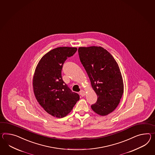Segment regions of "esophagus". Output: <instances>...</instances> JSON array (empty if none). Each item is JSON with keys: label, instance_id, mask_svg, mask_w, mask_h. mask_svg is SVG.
Segmentation results:
<instances>
[{"label": "esophagus", "instance_id": "1", "mask_svg": "<svg viewBox=\"0 0 155 155\" xmlns=\"http://www.w3.org/2000/svg\"><path fill=\"white\" fill-rule=\"evenodd\" d=\"M79 94H80L83 97L84 96H85V94H86V92H85V91H84L83 90H81V91H80Z\"/></svg>", "mask_w": 155, "mask_h": 155}]
</instances>
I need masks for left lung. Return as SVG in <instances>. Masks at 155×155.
<instances>
[{
  "instance_id": "1",
  "label": "left lung",
  "mask_w": 155,
  "mask_h": 155,
  "mask_svg": "<svg viewBox=\"0 0 155 155\" xmlns=\"http://www.w3.org/2000/svg\"><path fill=\"white\" fill-rule=\"evenodd\" d=\"M78 51L97 96V101L91 108L100 115H107L117 108L124 92L119 65L110 53L101 46L80 47Z\"/></svg>"
}]
</instances>
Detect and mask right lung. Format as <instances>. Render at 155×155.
I'll list each match as a JSON object with an SVG mask.
<instances>
[{
	"label": "right lung",
	"mask_w": 155,
	"mask_h": 155,
	"mask_svg": "<svg viewBox=\"0 0 155 155\" xmlns=\"http://www.w3.org/2000/svg\"><path fill=\"white\" fill-rule=\"evenodd\" d=\"M76 48L59 47L42 57L35 71L33 88L38 102L48 113L54 117L67 116L79 100V94L72 92L61 77L63 65Z\"/></svg>",
	"instance_id": "1"
}]
</instances>
